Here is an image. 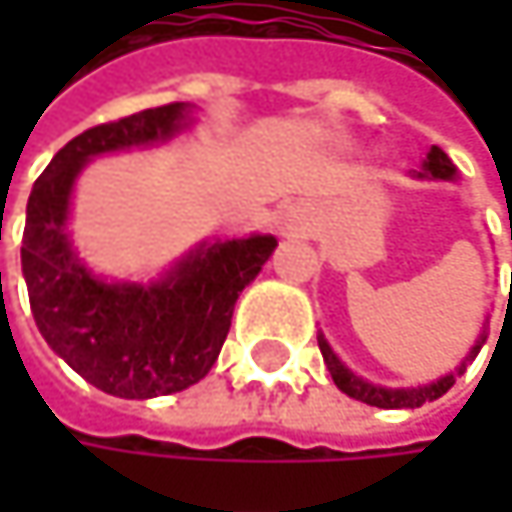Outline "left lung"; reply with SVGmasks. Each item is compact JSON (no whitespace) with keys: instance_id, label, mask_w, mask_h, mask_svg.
I'll use <instances>...</instances> for the list:
<instances>
[{"instance_id":"8db88e82","label":"left lung","mask_w":512,"mask_h":512,"mask_svg":"<svg viewBox=\"0 0 512 512\" xmlns=\"http://www.w3.org/2000/svg\"><path fill=\"white\" fill-rule=\"evenodd\" d=\"M424 171L433 174V177L451 180V177L457 174V165L451 162V156L445 154L439 145H433L430 154H427V162H424ZM483 341H486V335L474 344V350L468 353V358H474L480 353ZM320 353H323V361H326V367H329L335 385H338L344 394L356 397V400L367 403V406H379V409H415V406H421V403H427V400H439V397L454 385V373H448V376H442L439 382L424 385V388H421V385H418V388H379V385L364 382V379L356 376L350 367H344V364L338 361V356L329 350V344H326L323 338H320ZM462 370H465V361H462L460 373Z\"/></svg>"}]
</instances>
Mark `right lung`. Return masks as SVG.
I'll use <instances>...</instances> for the list:
<instances>
[{
	"label": "right lung",
	"mask_w": 512,
	"mask_h": 512,
	"mask_svg": "<svg viewBox=\"0 0 512 512\" xmlns=\"http://www.w3.org/2000/svg\"><path fill=\"white\" fill-rule=\"evenodd\" d=\"M183 121L186 106L165 103L79 133L52 156L26 207L20 257L44 341L94 388L124 400L204 379L228 338L237 296L278 246L272 237L213 243L151 287L103 284L79 263L64 231L79 168L97 154L162 142Z\"/></svg>",
	"instance_id": "add662e5"
}]
</instances>
